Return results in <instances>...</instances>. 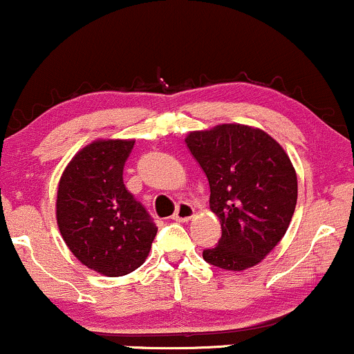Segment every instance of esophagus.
Listing matches in <instances>:
<instances>
[{
    "mask_svg": "<svg viewBox=\"0 0 354 354\" xmlns=\"http://www.w3.org/2000/svg\"><path fill=\"white\" fill-rule=\"evenodd\" d=\"M193 216H194V208L189 205V203H186V201L178 203L176 211H174V214H173L174 221H189Z\"/></svg>",
    "mask_w": 354,
    "mask_h": 354,
    "instance_id": "1",
    "label": "esophagus"
}]
</instances>
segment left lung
Listing matches in <instances>:
<instances>
[{"mask_svg":"<svg viewBox=\"0 0 354 354\" xmlns=\"http://www.w3.org/2000/svg\"><path fill=\"white\" fill-rule=\"evenodd\" d=\"M209 183V208L221 223L209 265L243 271L281 241L293 218L298 181L290 158L270 135L245 124H219L185 140Z\"/></svg>","mask_w":354,"mask_h":354,"instance_id":"1","label":"left lung"}]
</instances>
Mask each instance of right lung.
Returning a JSON list of instances; mask_svg holds the SVG:
<instances>
[{"mask_svg": "<svg viewBox=\"0 0 354 354\" xmlns=\"http://www.w3.org/2000/svg\"><path fill=\"white\" fill-rule=\"evenodd\" d=\"M135 141L100 140L76 154L58 186L56 218L84 266L123 276L145 263L156 236L148 211L126 189L123 169Z\"/></svg>", "mask_w": 354, "mask_h": 354, "instance_id": "add662e5", "label": "right lung"}]
</instances>
